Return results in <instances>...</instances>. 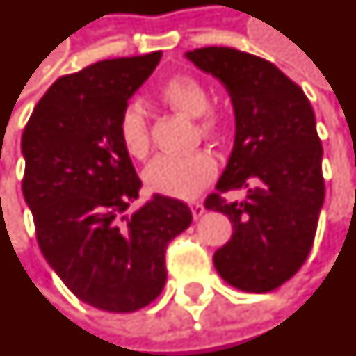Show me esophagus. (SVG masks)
<instances>
[{
	"mask_svg": "<svg viewBox=\"0 0 356 356\" xmlns=\"http://www.w3.org/2000/svg\"><path fill=\"white\" fill-rule=\"evenodd\" d=\"M191 212H193V218H195V220H200L204 216V212H206V208H204L202 202H195L191 204Z\"/></svg>",
	"mask_w": 356,
	"mask_h": 356,
	"instance_id": "esophagus-1",
	"label": "esophagus"
}]
</instances>
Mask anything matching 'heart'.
I'll list each match as a JSON object with an SVG mask.
<instances>
[{
	"instance_id": "heart-1",
	"label": "heart",
	"mask_w": 356,
	"mask_h": 356,
	"mask_svg": "<svg viewBox=\"0 0 356 356\" xmlns=\"http://www.w3.org/2000/svg\"><path fill=\"white\" fill-rule=\"evenodd\" d=\"M161 100L186 118H202V131L210 133L220 127V118L208 111L210 94L193 76H175L161 88ZM119 138L129 156L144 158L150 150V133L144 111L129 106L119 119ZM218 173V163L210 154H163L144 171L146 186L161 196L193 200L210 185Z\"/></svg>"
}]
</instances>
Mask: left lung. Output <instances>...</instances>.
<instances>
[{"label": "left lung", "mask_w": 356, "mask_h": 356, "mask_svg": "<svg viewBox=\"0 0 356 356\" xmlns=\"http://www.w3.org/2000/svg\"><path fill=\"white\" fill-rule=\"evenodd\" d=\"M185 57L225 86L235 113L233 150L218 193L206 200L208 210L225 213L233 223L213 266L238 291L277 289L305 264L324 204L322 143L312 106L262 57L216 46ZM237 188H248L243 203L219 196Z\"/></svg>", "instance_id": "obj_1"}]
</instances>
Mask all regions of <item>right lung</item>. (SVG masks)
<instances>
[{
	"label": "right lung",
	"mask_w": 356,
	"mask_h": 356,
	"mask_svg": "<svg viewBox=\"0 0 356 356\" xmlns=\"http://www.w3.org/2000/svg\"><path fill=\"white\" fill-rule=\"evenodd\" d=\"M160 57L106 59L57 79L22 133V195L40 250L79 299L106 312H135L160 295L165 248L193 221L185 202L161 195L129 212L143 183L119 119Z\"/></svg>",
	"instance_id": "obj_1"
}]
</instances>
